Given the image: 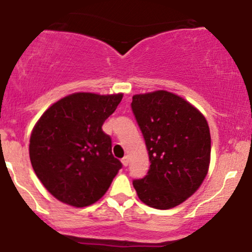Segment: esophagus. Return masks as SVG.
<instances>
[{"label":"esophagus","mask_w":252,"mask_h":252,"mask_svg":"<svg viewBox=\"0 0 252 252\" xmlns=\"http://www.w3.org/2000/svg\"><path fill=\"white\" fill-rule=\"evenodd\" d=\"M122 163L124 167H126L129 164V156H124V158H122Z\"/></svg>","instance_id":"esophagus-1"}]
</instances>
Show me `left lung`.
Here are the masks:
<instances>
[{"instance_id": "1", "label": "left lung", "mask_w": 252, "mask_h": 252, "mask_svg": "<svg viewBox=\"0 0 252 252\" xmlns=\"http://www.w3.org/2000/svg\"><path fill=\"white\" fill-rule=\"evenodd\" d=\"M131 109L150 161L147 175L132 181L138 198L158 210L178 206L200 187L209 172L207 121L192 104L163 90L135 94Z\"/></svg>"}]
</instances>
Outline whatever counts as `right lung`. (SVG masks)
Masks as SVG:
<instances>
[{
  "label": "right lung",
  "mask_w": 252,
  "mask_h": 252,
  "mask_svg": "<svg viewBox=\"0 0 252 252\" xmlns=\"http://www.w3.org/2000/svg\"><path fill=\"white\" fill-rule=\"evenodd\" d=\"M123 94L78 92L50 106L34 126L30 141L32 166L58 200L85 207L99 200L122 163L111 152L102 126Z\"/></svg>",
  "instance_id": "right-lung-1"
}]
</instances>
